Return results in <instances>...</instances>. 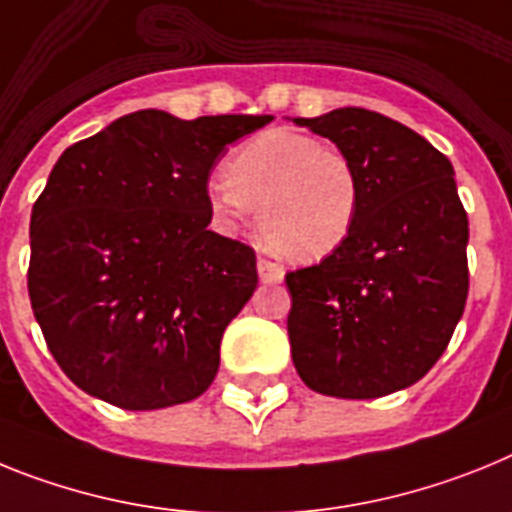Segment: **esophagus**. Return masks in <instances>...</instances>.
<instances>
[{
    "instance_id": "esophagus-1",
    "label": "esophagus",
    "mask_w": 512,
    "mask_h": 512,
    "mask_svg": "<svg viewBox=\"0 0 512 512\" xmlns=\"http://www.w3.org/2000/svg\"><path fill=\"white\" fill-rule=\"evenodd\" d=\"M257 275H260L262 283H281L286 270L268 257H257Z\"/></svg>"
}]
</instances>
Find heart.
Wrapping results in <instances>:
<instances>
[{
    "mask_svg": "<svg viewBox=\"0 0 512 512\" xmlns=\"http://www.w3.org/2000/svg\"><path fill=\"white\" fill-rule=\"evenodd\" d=\"M206 190L213 211L226 221L247 219L257 208L262 242L296 262L340 250L361 208V180L348 154L286 128L244 141L229 175L216 172Z\"/></svg>",
    "mask_w": 512,
    "mask_h": 512,
    "instance_id": "1",
    "label": "heart"
}]
</instances>
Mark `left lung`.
<instances>
[{"label": "left lung", "mask_w": 512, "mask_h": 512, "mask_svg": "<svg viewBox=\"0 0 512 512\" xmlns=\"http://www.w3.org/2000/svg\"><path fill=\"white\" fill-rule=\"evenodd\" d=\"M293 123L337 144L361 180L345 244L286 275L293 366L327 397L407 389L448 348L469 293V219L451 162L420 133L366 108Z\"/></svg>", "instance_id": "8db88e82"}]
</instances>
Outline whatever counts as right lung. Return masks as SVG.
Returning a JSON list of instances; mask_svg holds the SVG:
<instances>
[{"mask_svg": "<svg viewBox=\"0 0 512 512\" xmlns=\"http://www.w3.org/2000/svg\"><path fill=\"white\" fill-rule=\"evenodd\" d=\"M273 115H123L53 164L30 216L28 293L82 391L123 410L201 397L226 324L257 288L255 250L208 229V177Z\"/></svg>", "mask_w": 512, "mask_h": 512, "instance_id": "obj_1", "label": "right lung"}]
</instances>
